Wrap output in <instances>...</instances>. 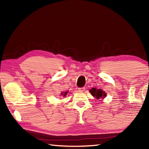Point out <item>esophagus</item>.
<instances>
[{"instance_id": "obj_1", "label": "esophagus", "mask_w": 149, "mask_h": 149, "mask_svg": "<svg viewBox=\"0 0 149 149\" xmlns=\"http://www.w3.org/2000/svg\"><path fill=\"white\" fill-rule=\"evenodd\" d=\"M85 90V88L84 87H82V88H79V92H83V91H84Z\"/></svg>"}]
</instances>
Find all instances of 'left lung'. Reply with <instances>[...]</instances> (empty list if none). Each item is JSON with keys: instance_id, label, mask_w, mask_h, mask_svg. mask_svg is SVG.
Returning a JSON list of instances; mask_svg holds the SVG:
<instances>
[{"instance_id": "obj_1", "label": "left lung", "mask_w": 149, "mask_h": 149, "mask_svg": "<svg viewBox=\"0 0 149 149\" xmlns=\"http://www.w3.org/2000/svg\"><path fill=\"white\" fill-rule=\"evenodd\" d=\"M90 92L97 99H99L100 98H105L106 96V93L104 91L101 89H96L95 88H91V90H90Z\"/></svg>"}]
</instances>
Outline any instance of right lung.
<instances>
[{"label": "right lung", "instance_id": "right-lung-1", "mask_svg": "<svg viewBox=\"0 0 149 149\" xmlns=\"http://www.w3.org/2000/svg\"><path fill=\"white\" fill-rule=\"evenodd\" d=\"M68 93V92H67V91H66V92H62L61 93V95H63V96H66V94H67Z\"/></svg>", "mask_w": 149, "mask_h": 149}]
</instances>
